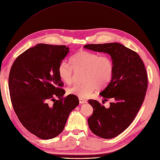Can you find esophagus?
I'll list each match as a JSON object with an SVG mask.
<instances>
[{
    "label": "esophagus",
    "instance_id": "1",
    "mask_svg": "<svg viewBox=\"0 0 160 160\" xmlns=\"http://www.w3.org/2000/svg\"><path fill=\"white\" fill-rule=\"evenodd\" d=\"M79 102L80 103H87V100L85 99H83V98H79Z\"/></svg>",
    "mask_w": 160,
    "mask_h": 160
}]
</instances>
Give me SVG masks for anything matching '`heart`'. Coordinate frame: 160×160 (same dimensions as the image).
Returning <instances> with one entry per match:
<instances>
[{
	"label": "heart",
	"mask_w": 160,
	"mask_h": 160,
	"mask_svg": "<svg viewBox=\"0 0 160 160\" xmlns=\"http://www.w3.org/2000/svg\"><path fill=\"white\" fill-rule=\"evenodd\" d=\"M71 65L62 61L58 68L59 78L64 83L70 84L73 80L74 71H83L80 83H76L67 89L68 94L80 98L89 97L92 92L101 89L111 81L114 63L108 55H101L88 50H82L72 55L70 59Z\"/></svg>",
	"instance_id": "heart-1"
}]
</instances>
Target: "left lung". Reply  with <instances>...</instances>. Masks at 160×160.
<instances>
[{
	"label": "left lung",
	"mask_w": 160,
	"mask_h": 160,
	"mask_svg": "<svg viewBox=\"0 0 160 160\" xmlns=\"http://www.w3.org/2000/svg\"><path fill=\"white\" fill-rule=\"evenodd\" d=\"M84 48L110 55L114 63L112 78L99 94L113 99L106 108L96 100L89 99L93 108L88 119L91 132L103 138L119 135L135 119L146 96L148 78L139 55L118 42L86 45ZM104 103V101H103Z\"/></svg>",
	"instance_id": "obj_1"
}]
</instances>
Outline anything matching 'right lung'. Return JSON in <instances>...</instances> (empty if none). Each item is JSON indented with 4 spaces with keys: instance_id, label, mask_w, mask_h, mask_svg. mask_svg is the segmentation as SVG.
Masks as SVG:
<instances>
[{
    "instance_id": "1",
    "label": "right lung",
    "mask_w": 160,
    "mask_h": 160,
    "mask_svg": "<svg viewBox=\"0 0 160 160\" xmlns=\"http://www.w3.org/2000/svg\"><path fill=\"white\" fill-rule=\"evenodd\" d=\"M69 52L66 45L40 43L18 56L10 69L9 89L14 112L28 132L41 139L59 135L79 104L77 96L64 97V83L57 72Z\"/></svg>"
}]
</instances>
